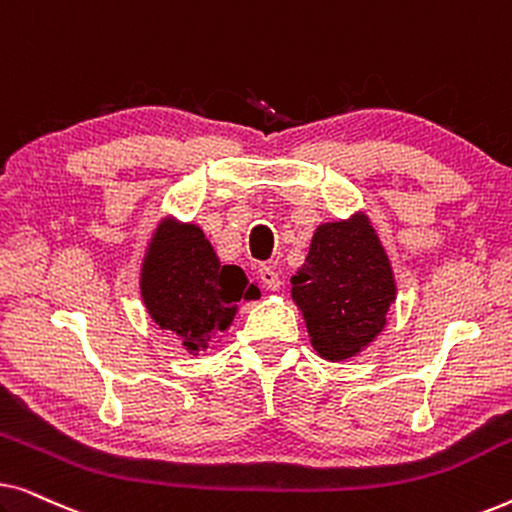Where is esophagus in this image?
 Segmentation results:
<instances>
[{"mask_svg":"<svg viewBox=\"0 0 512 512\" xmlns=\"http://www.w3.org/2000/svg\"><path fill=\"white\" fill-rule=\"evenodd\" d=\"M258 279H261L265 289L270 291H277L279 286H282V279H279V272L275 268H270V265H263L261 270H258Z\"/></svg>","mask_w":512,"mask_h":512,"instance_id":"34e87169","label":"esophagus"}]
</instances>
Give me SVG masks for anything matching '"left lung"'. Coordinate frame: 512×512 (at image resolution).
<instances>
[{
  "label": "left lung",
  "mask_w": 512,
  "mask_h": 512,
  "mask_svg": "<svg viewBox=\"0 0 512 512\" xmlns=\"http://www.w3.org/2000/svg\"><path fill=\"white\" fill-rule=\"evenodd\" d=\"M291 298L314 352L326 361L352 359L382 333L396 279L366 214L321 223L303 268L291 277Z\"/></svg>",
  "instance_id": "8db88e82"
}]
</instances>
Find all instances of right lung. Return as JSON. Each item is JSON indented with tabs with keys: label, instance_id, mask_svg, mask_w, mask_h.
I'll list each match as a JSON object with an SVG mask.
<instances>
[{
	"label": "right lung",
	"instance_id": "obj_1",
	"mask_svg": "<svg viewBox=\"0 0 512 512\" xmlns=\"http://www.w3.org/2000/svg\"><path fill=\"white\" fill-rule=\"evenodd\" d=\"M142 300L151 319L179 335L188 354L205 352L233 324L237 303L261 296L237 265H221L195 223L163 219L146 247Z\"/></svg>",
	"mask_w": 512,
	"mask_h": 512
}]
</instances>
